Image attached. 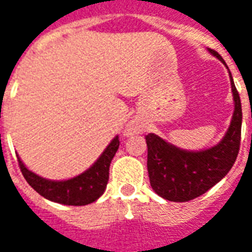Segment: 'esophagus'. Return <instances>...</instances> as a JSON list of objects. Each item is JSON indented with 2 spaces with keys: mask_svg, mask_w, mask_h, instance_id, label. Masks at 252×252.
<instances>
[{
  "mask_svg": "<svg viewBox=\"0 0 252 252\" xmlns=\"http://www.w3.org/2000/svg\"><path fill=\"white\" fill-rule=\"evenodd\" d=\"M133 133H139V126L135 123L129 124L126 128V135H133Z\"/></svg>",
  "mask_w": 252,
  "mask_h": 252,
  "instance_id": "esophagus-1",
  "label": "esophagus"
}]
</instances>
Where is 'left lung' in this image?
Segmentation results:
<instances>
[{"label": "left lung", "instance_id": "8db88e82", "mask_svg": "<svg viewBox=\"0 0 252 252\" xmlns=\"http://www.w3.org/2000/svg\"><path fill=\"white\" fill-rule=\"evenodd\" d=\"M209 52L225 64L215 50ZM229 77L235 110L231 126L219 144L193 153L175 147L155 133L146 136L150 184L155 193L164 200L185 202L200 197L232 169L240 148L242 104L231 72Z\"/></svg>", "mask_w": 252, "mask_h": 252}]
</instances>
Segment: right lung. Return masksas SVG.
Segmentation results:
<instances>
[{
	"label": "right lung",
	"instance_id": "1",
	"mask_svg": "<svg viewBox=\"0 0 252 252\" xmlns=\"http://www.w3.org/2000/svg\"><path fill=\"white\" fill-rule=\"evenodd\" d=\"M120 140L116 136L109 146L105 148L94 164L85 173L67 181H50L36 175L27 169L19 159V166L25 181L44 198L63 205L82 206L92 204L105 191L109 180V166L116 151L119 150Z\"/></svg>",
	"mask_w": 252,
	"mask_h": 252
}]
</instances>
